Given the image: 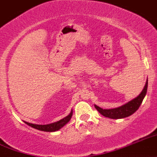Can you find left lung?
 <instances>
[{
	"label": "left lung",
	"mask_w": 157,
	"mask_h": 157,
	"mask_svg": "<svg viewBox=\"0 0 157 157\" xmlns=\"http://www.w3.org/2000/svg\"><path fill=\"white\" fill-rule=\"evenodd\" d=\"M147 86H148V81L147 80L145 86H144V89L142 90L140 94L137 97L135 98L134 99L131 100V101L128 102L127 104L119 107V108H112V109H103V108H101L100 107L97 106V105H94V107L100 114H101L105 117H109V118L121 119L129 117L140 106L141 103H142L143 100H144V97L147 94Z\"/></svg>",
	"instance_id": "8db88e82"
}]
</instances>
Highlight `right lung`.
Listing matches in <instances>:
<instances>
[{
  "label": "right lung",
  "instance_id": "obj_1",
  "mask_svg": "<svg viewBox=\"0 0 157 157\" xmlns=\"http://www.w3.org/2000/svg\"><path fill=\"white\" fill-rule=\"evenodd\" d=\"M72 116V110L70 112V114H69L68 116H66V117L61 119V120L59 121L54 122V123L49 124H44V125L34 124L28 123V122H26V121L24 122H25L26 124L29 125V126L32 127V128H35V129L39 130V131H46V132H53V131H58V130H59L60 128H63V126H65V125H66L69 121H70Z\"/></svg>",
  "mask_w": 157,
  "mask_h": 157
}]
</instances>
